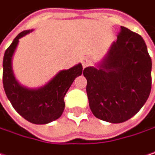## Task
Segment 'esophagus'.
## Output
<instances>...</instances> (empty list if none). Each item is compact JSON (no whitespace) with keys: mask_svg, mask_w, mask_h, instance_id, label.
Instances as JSON below:
<instances>
[{"mask_svg":"<svg viewBox=\"0 0 155 155\" xmlns=\"http://www.w3.org/2000/svg\"><path fill=\"white\" fill-rule=\"evenodd\" d=\"M81 62H82V66H83V68H86L87 66H88V65H89V59H88L87 58H83Z\"/></svg>","mask_w":155,"mask_h":155,"instance_id":"34e87169","label":"esophagus"}]
</instances>
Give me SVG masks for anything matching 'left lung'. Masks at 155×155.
Segmentation results:
<instances>
[{
	"mask_svg": "<svg viewBox=\"0 0 155 155\" xmlns=\"http://www.w3.org/2000/svg\"><path fill=\"white\" fill-rule=\"evenodd\" d=\"M151 71L152 59L144 40L121 26L116 41L101 61L83 71L93 115L113 124L132 118L149 97Z\"/></svg>",
	"mask_w": 155,
	"mask_h": 155,
	"instance_id": "obj_1",
	"label": "left lung"
}]
</instances>
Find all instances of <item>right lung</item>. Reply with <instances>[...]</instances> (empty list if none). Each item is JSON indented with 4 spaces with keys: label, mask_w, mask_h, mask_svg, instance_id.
Returning <instances> with one entry per match:
<instances>
[{
    "label": "right lung",
    "mask_w": 155,
    "mask_h": 155,
    "mask_svg": "<svg viewBox=\"0 0 155 155\" xmlns=\"http://www.w3.org/2000/svg\"><path fill=\"white\" fill-rule=\"evenodd\" d=\"M28 30L21 32L6 49L3 57V87L13 108L27 121L45 124L59 118L65 108L64 97L76 78L81 76V63L69 69L58 71L44 86L30 88L18 82L12 68V58L19 44V39L32 32Z\"/></svg>",
    "instance_id": "add662e5"
}]
</instances>
